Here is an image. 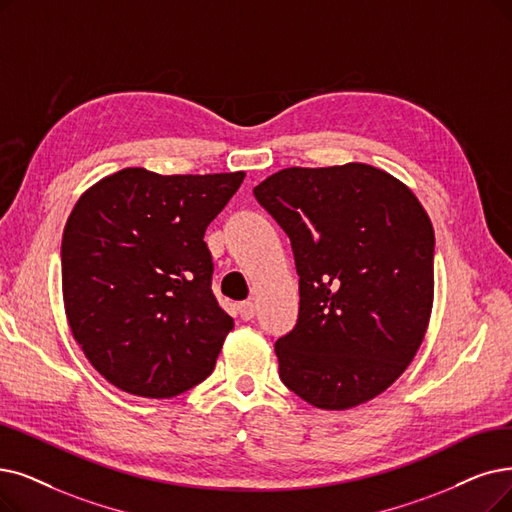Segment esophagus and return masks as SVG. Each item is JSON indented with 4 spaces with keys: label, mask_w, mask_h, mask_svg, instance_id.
I'll list each match as a JSON object with an SVG mask.
<instances>
[{
    "label": "esophagus",
    "mask_w": 512,
    "mask_h": 512,
    "mask_svg": "<svg viewBox=\"0 0 512 512\" xmlns=\"http://www.w3.org/2000/svg\"><path fill=\"white\" fill-rule=\"evenodd\" d=\"M237 311H239V315H241V319H245V321H250L254 315H256V304L252 302V300H245V302H239L237 304Z\"/></svg>",
    "instance_id": "obj_1"
}]
</instances>
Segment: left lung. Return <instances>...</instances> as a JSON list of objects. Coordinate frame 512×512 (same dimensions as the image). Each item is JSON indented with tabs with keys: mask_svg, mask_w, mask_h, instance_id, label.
<instances>
[{
	"mask_svg": "<svg viewBox=\"0 0 512 512\" xmlns=\"http://www.w3.org/2000/svg\"><path fill=\"white\" fill-rule=\"evenodd\" d=\"M300 277L279 376L319 410H351L412 363L435 296V231L414 191L367 163L285 168L254 187Z\"/></svg>",
	"mask_w": 512,
	"mask_h": 512,
	"instance_id": "8db88e82",
	"label": "left lung"
}]
</instances>
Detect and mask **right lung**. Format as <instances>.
I'll return each instance as SVG.
<instances>
[{
  "mask_svg": "<svg viewBox=\"0 0 512 512\" xmlns=\"http://www.w3.org/2000/svg\"><path fill=\"white\" fill-rule=\"evenodd\" d=\"M243 178L124 168L77 199L60 245L65 313L121 391L170 399L212 374L233 319L212 294L203 235Z\"/></svg>",
  "mask_w": 512,
  "mask_h": 512,
  "instance_id": "1",
  "label": "right lung"
}]
</instances>
